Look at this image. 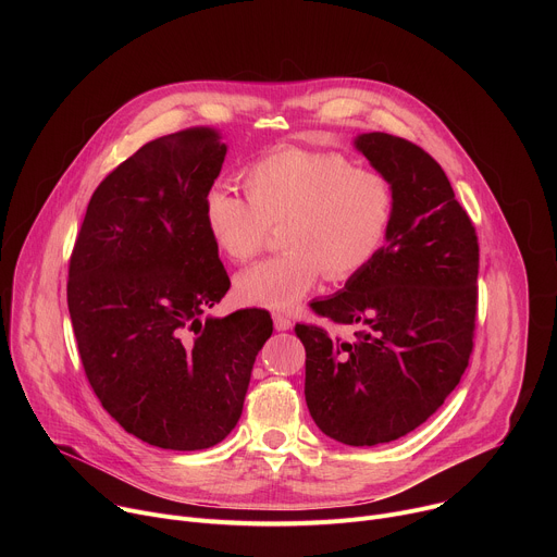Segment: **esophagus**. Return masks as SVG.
<instances>
[{"label":"esophagus","mask_w":557,"mask_h":557,"mask_svg":"<svg viewBox=\"0 0 557 557\" xmlns=\"http://www.w3.org/2000/svg\"><path fill=\"white\" fill-rule=\"evenodd\" d=\"M273 324H275V331H288V329H293L290 317H286V314H282V312H275V314H273Z\"/></svg>","instance_id":"1"}]
</instances>
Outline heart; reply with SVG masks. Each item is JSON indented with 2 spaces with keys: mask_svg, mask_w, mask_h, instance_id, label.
<instances>
[{
  "mask_svg": "<svg viewBox=\"0 0 557 557\" xmlns=\"http://www.w3.org/2000/svg\"><path fill=\"white\" fill-rule=\"evenodd\" d=\"M249 198L213 185L202 218L215 249L233 262L256 258L282 226L288 249L237 275V297L247 304L290 310L326 273L346 280L366 269L383 249L394 213L392 181L355 168L339 151L280 147L245 172Z\"/></svg>",
  "mask_w": 557,
  "mask_h": 557,
  "instance_id": "obj_1",
  "label": "heart"
}]
</instances>
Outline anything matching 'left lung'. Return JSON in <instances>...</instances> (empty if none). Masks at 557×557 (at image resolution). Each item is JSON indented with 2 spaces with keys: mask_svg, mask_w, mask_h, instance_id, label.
I'll list each match as a JSON object with an SVG mask.
<instances>
[{
  "mask_svg": "<svg viewBox=\"0 0 557 557\" xmlns=\"http://www.w3.org/2000/svg\"><path fill=\"white\" fill-rule=\"evenodd\" d=\"M396 191L379 256L344 290L312 301L342 339L297 324L306 348V406L326 436L370 447L425 423L458 385L473 348L479 237L434 158L419 145L370 132L355 138Z\"/></svg>",
  "mask_w": 557,
  "mask_h": 557,
  "instance_id": "obj_1",
  "label": "left lung"
}]
</instances>
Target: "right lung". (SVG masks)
<instances>
[{
    "instance_id": "right-lung-1",
    "label": "right lung",
    "mask_w": 557,
    "mask_h": 557,
    "mask_svg": "<svg viewBox=\"0 0 557 557\" xmlns=\"http://www.w3.org/2000/svg\"><path fill=\"white\" fill-rule=\"evenodd\" d=\"M226 143L191 127L143 145L97 187L67 273L86 376L108 414L163 449L218 445L237 425L264 310L202 317L228 275L202 218Z\"/></svg>"
}]
</instances>
